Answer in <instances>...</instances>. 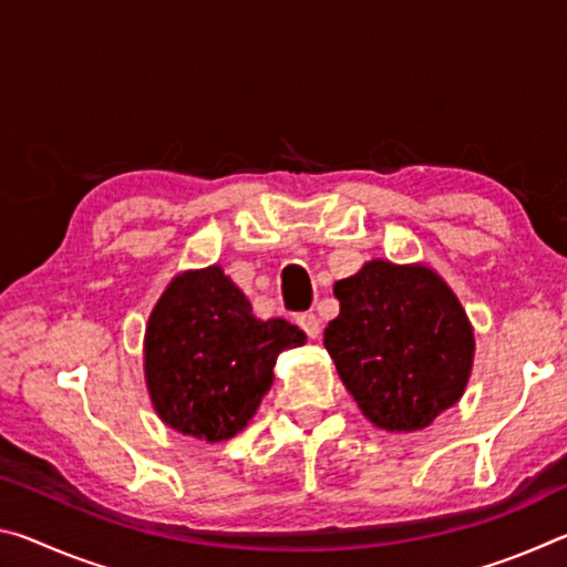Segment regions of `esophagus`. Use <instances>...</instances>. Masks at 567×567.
<instances>
[{
  "mask_svg": "<svg viewBox=\"0 0 567 567\" xmlns=\"http://www.w3.org/2000/svg\"><path fill=\"white\" fill-rule=\"evenodd\" d=\"M297 324H300L310 340H315L320 334V320H318V315H315V312H302L300 318H297Z\"/></svg>",
  "mask_w": 567,
  "mask_h": 567,
  "instance_id": "obj_1",
  "label": "esophagus"
}]
</instances>
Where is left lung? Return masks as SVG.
Returning <instances> with one entry per match:
<instances>
[{"label": "left lung", "mask_w": 567, "mask_h": 567, "mask_svg": "<svg viewBox=\"0 0 567 567\" xmlns=\"http://www.w3.org/2000/svg\"><path fill=\"white\" fill-rule=\"evenodd\" d=\"M334 297L340 315L324 328V348L370 422L412 433L463 398L475 338L435 270L372 260L334 282Z\"/></svg>", "instance_id": "8db88e82"}]
</instances>
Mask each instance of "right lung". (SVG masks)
<instances>
[{"mask_svg":"<svg viewBox=\"0 0 567 567\" xmlns=\"http://www.w3.org/2000/svg\"><path fill=\"white\" fill-rule=\"evenodd\" d=\"M305 340V332L282 318L257 320L223 267L182 272L147 322L152 405L182 435L207 443L235 437L272 388L277 354Z\"/></svg>","mask_w":567,"mask_h":567,"instance_id":"add662e5","label":"right lung"}]
</instances>
